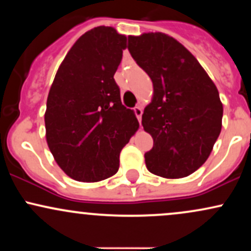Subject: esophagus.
<instances>
[{
    "instance_id": "34e87169",
    "label": "esophagus",
    "mask_w": 251,
    "mask_h": 251,
    "mask_svg": "<svg viewBox=\"0 0 251 251\" xmlns=\"http://www.w3.org/2000/svg\"><path fill=\"white\" fill-rule=\"evenodd\" d=\"M134 109V114L135 117L138 118V120H139V123L142 124V116H143V108L140 107V106H135L133 108Z\"/></svg>"
}]
</instances>
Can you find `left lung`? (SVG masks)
<instances>
[{
  "instance_id": "left-lung-1",
  "label": "left lung",
  "mask_w": 251,
  "mask_h": 251,
  "mask_svg": "<svg viewBox=\"0 0 251 251\" xmlns=\"http://www.w3.org/2000/svg\"><path fill=\"white\" fill-rule=\"evenodd\" d=\"M128 50L153 83V98L142 117L153 139L146 168L171 179L194 174L221 133L223 105L217 87L197 59L166 34L128 36Z\"/></svg>"
}]
</instances>
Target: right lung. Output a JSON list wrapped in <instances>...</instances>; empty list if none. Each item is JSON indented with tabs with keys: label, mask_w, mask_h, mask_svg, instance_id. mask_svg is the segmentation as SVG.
<instances>
[{
	"label": "right lung",
	"mask_w": 251,
	"mask_h": 251,
	"mask_svg": "<svg viewBox=\"0 0 251 251\" xmlns=\"http://www.w3.org/2000/svg\"><path fill=\"white\" fill-rule=\"evenodd\" d=\"M126 36L100 25L77 39L47 98L46 139L66 175L93 183L116 175L119 154L139 123L120 99L114 73Z\"/></svg>",
	"instance_id": "add662e5"
}]
</instances>
